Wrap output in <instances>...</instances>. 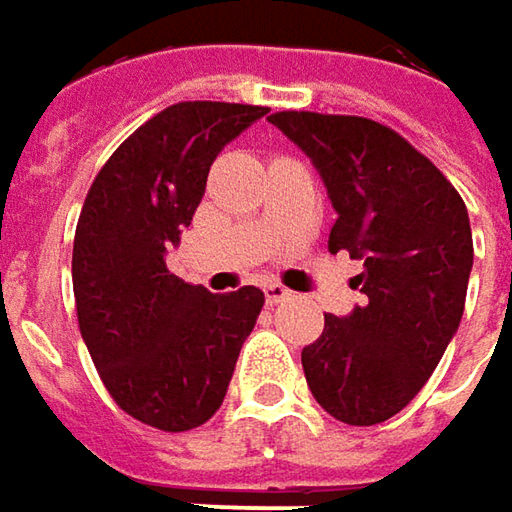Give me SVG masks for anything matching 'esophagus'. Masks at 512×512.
Segmentation results:
<instances>
[{"instance_id":"34e87169","label":"esophagus","mask_w":512,"mask_h":512,"mask_svg":"<svg viewBox=\"0 0 512 512\" xmlns=\"http://www.w3.org/2000/svg\"><path fill=\"white\" fill-rule=\"evenodd\" d=\"M263 295H266V303H269V306H275L280 300L289 298L292 292H289L286 286H280V283H266V286H263Z\"/></svg>"}]
</instances>
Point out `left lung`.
Returning a JSON list of instances; mask_svg holds the SVG:
<instances>
[{
    "label": "left lung",
    "mask_w": 512,
    "mask_h": 512,
    "mask_svg": "<svg viewBox=\"0 0 512 512\" xmlns=\"http://www.w3.org/2000/svg\"><path fill=\"white\" fill-rule=\"evenodd\" d=\"M269 123L321 174L338 214L329 252L364 263V306L323 315L321 338L300 352L306 384L332 418L381 424L418 395L458 332L473 269L467 206L387 125L312 111H278Z\"/></svg>",
    "instance_id": "obj_1"
}]
</instances>
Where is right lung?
Listing matches in <instances>:
<instances>
[{"label":"right lung","mask_w":512,"mask_h":512,"mask_svg":"<svg viewBox=\"0 0 512 512\" xmlns=\"http://www.w3.org/2000/svg\"><path fill=\"white\" fill-rule=\"evenodd\" d=\"M269 108L177 102L125 140L85 197L74 237L82 341L111 398L148 427L183 433L220 410L263 292L212 295L166 255L197 212L217 154Z\"/></svg>","instance_id":"add662e5"}]
</instances>
